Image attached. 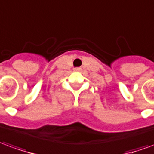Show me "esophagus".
<instances>
[{
    "instance_id": "34e87169",
    "label": "esophagus",
    "mask_w": 154,
    "mask_h": 154,
    "mask_svg": "<svg viewBox=\"0 0 154 154\" xmlns=\"http://www.w3.org/2000/svg\"><path fill=\"white\" fill-rule=\"evenodd\" d=\"M79 70V68H75V71H78Z\"/></svg>"
}]
</instances>
